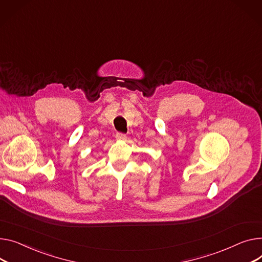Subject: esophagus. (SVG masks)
<instances>
[{"label": "esophagus", "mask_w": 262, "mask_h": 262, "mask_svg": "<svg viewBox=\"0 0 262 262\" xmlns=\"http://www.w3.org/2000/svg\"><path fill=\"white\" fill-rule=\"evenodd\" d=\"M126 135H124V134H121V133H118L117 135H116V139L118 141H125L126 140Z\"/></svg>", "instance_id": "1"}]
</instances>
